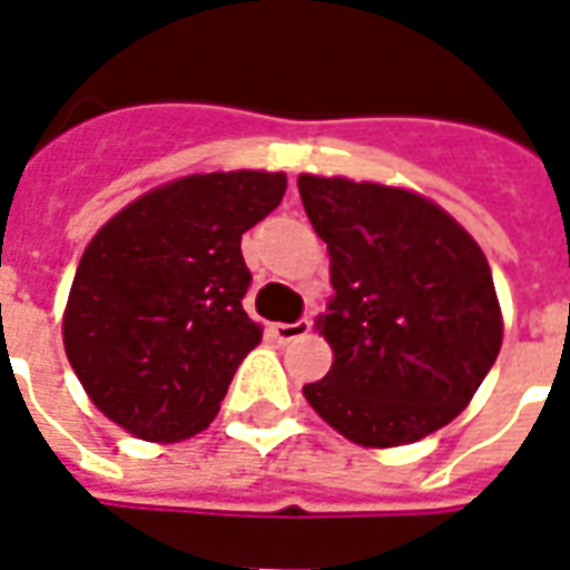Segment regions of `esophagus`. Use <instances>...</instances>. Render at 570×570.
I'll use <instances>...</instances> for the list:
<instances>
[{
    "instance_id": "34e87169",
    "label": "esophagus",
    "mask_w": 570,
    "mask_h": 570,
    "mask_svg": "<svg viewBox=\"0 0 570 570\" xmlns=\"http://www.w3.org/2000/svg\"><path fill=\"white\" fill-rule=\"evenodd\" d=\"M309 331H313V322H309V318L291 322V325H285V322H279V325H269V334L276 336L279 343H294V340H303V336H309Z\"/></svg>"
}]
</instances>
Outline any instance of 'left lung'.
Instances as JSON below:
<instances>
[{
	"label": "left lung",
	"instance_id": "obj_1",
	"mask_svg": "<svg viewBox=\"0 0 570 570\" xmlns=\"http://www.w3.org/2000/svg\"><path fill=\"white\" fill-rule=\"evenodd\" d=\"M303 209L331 255L334 348L303 394L361 446H404L471 404L501 348L489 261L455 218L413 190L301 176Z\"/></svg>",
	"mask_w": 570,
	"mask_h": 570
}]
</instances>
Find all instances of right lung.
Returning <instances> with one entry per match:
<instances>
[{
    "mask_svg": "<svg viewBox=\"0 0 570 570\" xmlns=\"http://www.w3.org/2000/svg\"><path fill=\"white\" fill-rule=\"evenodd\" d=\"M285 173L185 176L120 209L75 269L63 343L90 401L139 440L209 425L261 343L245 315L243 234L285 197Z\"/></svg>",
    "mask_w": 570,
    "mask_h": 570,
    "instance_id": "add662e5",
    "label": "right lung"
}]
</instances>
